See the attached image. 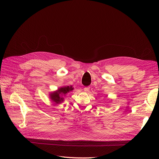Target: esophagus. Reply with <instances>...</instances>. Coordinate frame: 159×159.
Segmentation results:
<instances>
[{
	"label": "esophagus",
	"instance_id": "esophagus-1",
	"mask_svg": "<svg viewBox=\"0 0 159 159\" xmlns=\"http://www.w3.org/2000/svg\"><path fill=\"white\" fill-rule=\"evenodd\" d=\"M84 91L85 92H89V87H85L84 88Z\"/></svg>",
	"mask_w": 159,
	"mask_h": 159
}]
</instances>
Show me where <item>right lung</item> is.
<instances>
[{"label":"right lung","mask_w":159,"mask_h":159,"mask_svg":"<svg viewBox=\"0 0 159 159\" xmlns=\"http://www.w3.org/2000/svg\"><path fill=\"white\" fill-rule=\"evenodd\" d=\"M73 88L72 86H64L58 88L57 91L49 94V97L52 101L56 104H58L64 101V98L62 96H65L70 91H72Z\"/></svg>","instance_id":"obj_1"}]
</instances>
